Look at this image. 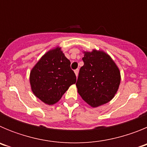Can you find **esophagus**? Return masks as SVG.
Wrapping results in <instances>:
<instances>
[{
	"instance_id": "34e87169",
	"label": "esophagus",
	"mask_w": 147,
	"mask_h": 147,
	"mask_svg": "<svg viewBox=\"0 0 147 147\" xmlns=\"http://www.w3.org/2000/svg\"><path fill=\"white\" fill-rule=\"evenodd\" d=\"M74 73H75V74H76V76H77L78 74H79V69H76V70H75Z\"/></svg>"
}]
</instances>
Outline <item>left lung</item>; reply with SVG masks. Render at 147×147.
Here are the masks:
<instances>
[{"label":"left lung","instance_id":"1","mask_svg":"<svg viewBox=\"0 0 147 147\" xmlns=\"http://www.w3.org/2000/svg\"><path fill=\"white\" fill-rule=\"evenodd\" d=\"M76 82L79 94L93 107L107 103L119 89L121 75L119 67L102 51H85Z\"/></svg>","mask_w":147,"mask_h":147}]
</instances>
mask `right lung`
I'll use <instances>...</instances> for the list:
<instances>
[{
    "label": "right lung",
    "instance_id": "obj_1",
    "mask_svg": "<svg viewBox=\"0 0 147 147\" xmlns=\"http://www.w3.org/2000/svg\"><path fill=\"white\" fill-rule=\"evenodd\" d=\"M30 85L34 94L45 104L59 102L69 87L76 82L71 62L57 47L49 51L30 73Z\"/></svg>",
    "mask_w": 147,
    "mask_h": 147
}]
</instances>
